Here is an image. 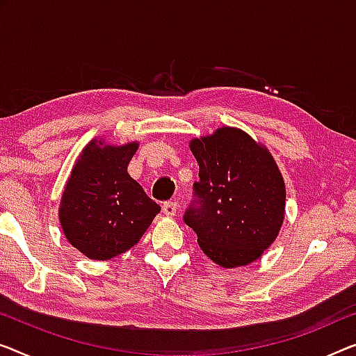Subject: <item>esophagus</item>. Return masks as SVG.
Instances as JSON below:
<instances>
[{
    "label": "esophagus",
    "instance_id": "1",
    "mask_svg": "<svg viewBox=\"0 0 356 356\" xmlns=\"http://www.w3.org/2000/svg\"><path fill=\"white\" fill-rule=\"evenodd\" d=\"M179 209V204L176 201H168V203L163 204V212L166 214L168 217H174L176 216V212Z\"/></svg>",
    "mask_w": 356,
    "mask_h": 356
}]
</instances>
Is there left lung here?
Listing matches in <instances>:
<instances>
[{
  "instance_id": "1",
  "label": "left lung",
  "mask_w": 356,
  "mask_h": 356,
  "mask_svg": "<svg viewBox=\"0 0 356 356\" xmlns=\"http://www.w3.org/2000/svg\"><path fill=\"white\" fill-rule=\"evenodd\" d=\"M190 150L200 164V206L185 212L184 220L201 251L224 268L257 261L284 220L286 185L272 153L232 126L195 137Z\"/></svg>"
}]
</instances>
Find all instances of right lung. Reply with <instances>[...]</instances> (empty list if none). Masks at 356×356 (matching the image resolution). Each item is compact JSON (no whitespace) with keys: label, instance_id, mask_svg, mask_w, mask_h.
<instances>
[{"label":"right lung","instance_id":"1","mask_svg":"<svg viewBox=\"0 0 356 356\" xmlns=\"http://www.w3.org/2000/svg\"><path fill=\"white\" fill-rule=\"evenodd\" d=\"M139 142L95 137L79 153L62 192L59 222L67 241L92 261L126 252L161 211L127 174Z\"/></svg>","mask_w":356,"mask_h":356}]
</instances>
